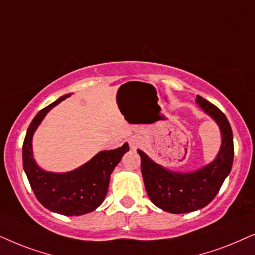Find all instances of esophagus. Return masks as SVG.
Segmentation results:
<instances>
[{
    "label": "esophagus",
    "instance_id": "obj_1",
    "mask_svg": "<svg viewBox=\"0 0 255 255\" xmlns=\"http://www.w3.org/2000/svg\"><path fill=\"white\" fill-rule=\"evenodd\" d=\"M138 143H140V140H138L137 137H131L129 140V144H130L131 148H136Z\"/></svg>",
    "mask_w": 255,
    "mask_h": 255
}]
</instances>
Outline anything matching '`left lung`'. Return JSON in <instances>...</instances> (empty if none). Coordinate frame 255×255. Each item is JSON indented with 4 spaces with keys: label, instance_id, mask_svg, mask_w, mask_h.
Here are the masks:
<instances>
[{
    "label": "left lung",
    "instance_id": "8db88e82",
    "mask_svg": "<svg viewBox=\"0 0 255 255\" xmlns=\"http://www.w3.org/2000/svg\"><path fill=\"white\" fill-rule=\"evenodd\" d=\"M196 101L218 124L222 131V147L211 164L190 174H177L156 164L143 151L137 150L149 198L157 208L170 213L192 212L211 203L232 168L234 147L229 120L204 98L197 96Z\"/></svg>",
    "mask_w": 255,
    "mask_h": 255
}]
</instances>
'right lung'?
Masks as SVG:
<instances>
[{
  "label": "right lung",
  "mask_w": 255,
  "mask_h": 255,
  "mask_svg": "<svg viewBox=\"0 0 255 255\" xmlns=\"http://www.w3.org/2000/svg\"><path fill=\"white\" fill-rule=\"evenodd\" d=\"M67 97L70 94L60 97L33 118L23 142V168L36 198L44 208L64 216H80L93 211L104 202L112 171L129 147L125 143L114 150L100 151L83 167L65 174L42 170L32 157V135L47 112Z\"/></svg>",
  "instance_id": "add662e5"
}]
</instances>
